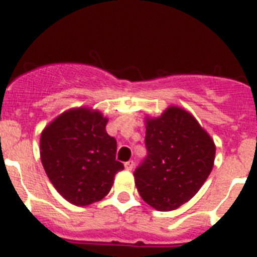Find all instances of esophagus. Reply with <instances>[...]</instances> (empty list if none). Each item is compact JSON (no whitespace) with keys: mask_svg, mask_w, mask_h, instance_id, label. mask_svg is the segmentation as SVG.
I'll return each mask as SVG.
<instances>
[{"mask_svg":"<svg viewBox=\"0 0 257 257\" xmlns=\"http://www.w3.org/2000/svg\"><path fill=\"white\" fill-rule=\"evenodd\" d=\"M124 167H125L126 170H132L134 168V162H133V160L125 162V163H124Z\"/></svg>","mask_w":257,"mask_h":257,"instance_id":"1","label":"esophagus"}]
</instances>
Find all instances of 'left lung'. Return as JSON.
Listing matches in <instances>:
<instances>
[{
  "label": "left lung",
  "mask_w": 257,
  "mask_h": 257,
  "mask_svg": "<svg viewBox=\"0 0 257 257\" xmlns=\"http://www.w3.org/2000/svg\"><path fill=\"white\" fill-rule=\"evenodd\" d=\"M147 157L134 172L139 195L159 211L178 209L199 191L212 169L215 144L186 110L170 107L147 119Z\"/></svg>",
  "instance_id": "8db88e82"
}]
</instances>
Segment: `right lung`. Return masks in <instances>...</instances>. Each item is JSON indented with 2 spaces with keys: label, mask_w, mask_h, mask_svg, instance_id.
<instances>
[{
  "label": "right lung",
  "mask_w": 257,
  "mask_h": 257,
  "mask_svg": "<svg viewBox=\"0 0 257 257\" xmlns=\"http://www.w3.org/2000/svg\"><path fill=\"white\" fill-rule=\"evenodd\" d=\"M108 119L87 108L67 110L41 134V160L54 188L69 203L85 206L109 193L124 169L115 159L116 141Z\"/></svg>",
  "instance_id": "obj_1"
}]
</instances>
